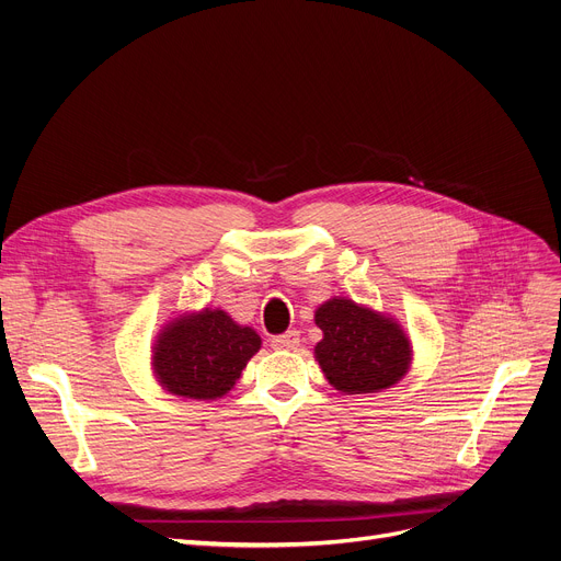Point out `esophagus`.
Returning a JSON list of instances; mask_svg holds the SVG:
<instances>
[{
  "mask_svg": "<svg viewBox=\"0 0 561 561\" xmlns=\"http://www.w3.org/2000/svg\"><path fill=\"white\" fill-rule=\"evenodd\" d=\"M299 342H301L299 331H287V333H283V335L272 337V346H274V350H287V352H289V350H297Z\"/></svg>",
  "mask_w": 561,
  "mask_h": 561,
  "instance_id": "34e87169",
  "label": "esophagus"
}]
</instances>
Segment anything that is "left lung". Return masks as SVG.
<instances>
[{"mask_svg": "<svg viewBox=\"0 0 561 561\" xmlns=\"http://www.w3.org/2000/svg\"><path fill=\"white\" fill-rule=\"evenodd\" d=\"M314 324L324 333L314 358L335 390L381 392L407 377L413 346L392 317L333 297L314 310Z\"/></svg>", "mask_w": 561, "mask_h": 561, "instance_id": "8db88e82", "label": "left lung"}]
</instances>
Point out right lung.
<instances>
[{"mask_svg":"<svg viewBox=\"0 0 561 561\" xmlns=\"http://www.w3.org/2000/svg\"><path fill=\"white\" fill-rule=\"evenodd\" d=\"M260 344L251 327L232 322L219 308L180 314L154 340V379L171 394L209 402L224 397L242 377Z\"/></svg>","mask_w":561,"mask_h":561,"instance_id":"obj_1","label":"right lung"}]
</instances>
